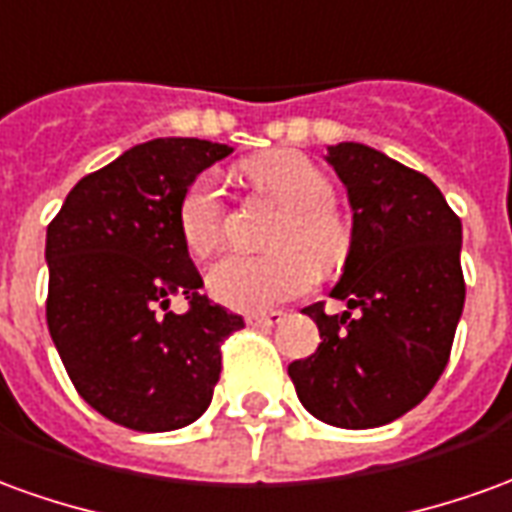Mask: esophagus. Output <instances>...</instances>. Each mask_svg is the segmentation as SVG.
<instances>
[{"mask_svg": "<svg viewBox=\"0 0 512 512\" xmlns=\"http://www.w3.org/2000/svg\"><path fill=\"white\" fill-rule=\"evenodd\" d=\"M282 318H285V313H280V310H268V313H249V316H246V324H249V327H263V330H271L274 324H280Z\"/></svg>", "mask_w": 512, "mask_h": 512, "instance_id": "esophagus-1", "label": "esophagus"}]
</instances>
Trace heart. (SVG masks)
<instances>
[{
  "instance_id": "1",
  "label": "heart",
  "mask_w": 512,
  "mask_h": 512,
  "mask_svg": "<svg viewBox=\"0 0 512 512\" xmlns=\"http://www.w3.org/2000/svg\"><path fill=\"white\" fill-rule=\"evenodd\" d=\"M244 177L282 216L268 232V255H232L207 274V288L232 310H268L313 288L316 268L332 274L346 263L352 230L332 205V182L296 149H274L244 163ZM224 196L213 174H199L180 196L177 232L194 257L224 244Z\"/></svg>"
}]
</instances>
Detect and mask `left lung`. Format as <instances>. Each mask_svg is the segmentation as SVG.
Masks as SVG:
<instances>
[{
	"label": "left lung",
	"instance_id": "1",
	"mask_svg": "<svg viewBox=\"0 0 512 512\" xmlns=\"http://www.w3.org/2000/svg\"><path fill=\"white\" fill-rule=\"evenodd\" d=\"M332 169L355 210L352 249L327 316L305 307L321 343L288 366L299 402L324 424L371 430L435 388L466 302L463 227L438 185L363 144L330 146Z\"/></svg>",
	"mask_w": 512,
	"mask_h": 512
}]
</instances>
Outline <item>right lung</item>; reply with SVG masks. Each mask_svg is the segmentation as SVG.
Masks as SVG:
<instances>
[{"instance_id":"obj_1","label":"right lung","mask_w":512,"mask_h":512,"mask_svg":"<svg viewBox=\"0 0 512 512\" xmlns=\"http://www.w3.org/2000/svg\"><path fill=\"white\" fill-rule=\"evenodd\" d=\"M232 149L155 138L85 174L46 230V324L74 388L135 432L202 416L244 318L207 299L177 232L182 191ZM171 295L189 310L171 314Z\"/></svg>"}]
</instances>
